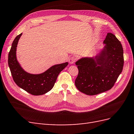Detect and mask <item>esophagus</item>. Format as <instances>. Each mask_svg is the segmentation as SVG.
<instances>
[{
	"label": "esophagus",
	"mask_w": 134,
	"mask_h": 134,
	"mask_svg": "<svg viewBox=\"0 0 134 134\" xmlns=\"http://www.w3.org/2000/svg\"><path fill=\"white\" fill-rule=\"evenodd\" d=\"M75 60H76V58H75L74 57H72L69 58V63H70V64H73L75 63Z\"/></svg>",
	"instance_id": "obj_1"
}]
</instances>
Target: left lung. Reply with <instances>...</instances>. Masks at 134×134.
Masks as SVG:
<instances>
[{
  "mask_svg": "<svg viewBox=\"0 0 134 134\" xmlns=\"http://www.w3.org/2000/svg\"><path fill=\"white\" fill-rule=\"evenodd\" d=\"M104 46L95 57H83L76 62L79 74L76 87L87 95H95L110 90L122 70L123 49L115 36L108 33Z\"/></svg>",
  "mask_w": 134,
  "mask_h": 134,
  "instance_id": "left-lung-1",
  "label": "left lung"
}]
</instances>
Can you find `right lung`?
<instances>
[{"label":"right lung","mask_w":134,"mask_h":134,"mask_svg":"<svg viewBox=\"0 0 134 134\" xmlns=\"http://www.w3.org/2000/svg\"><path fill=\"white\" fill-rule=\"evenodd\" d=\"M22 33L14 39L8 55V65L14 82L28 93L39 96L51 91L54 86L59 73L68 65V62L53 65L44 72L30 74L25 71L18 61L16 49Z\"/></svg>","instance_id":"add662e5"}]
</instances>
